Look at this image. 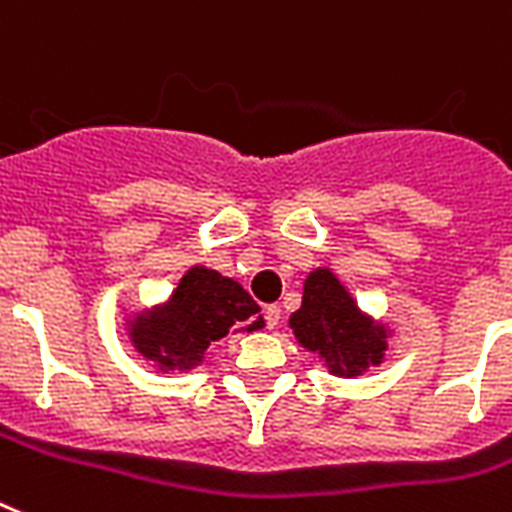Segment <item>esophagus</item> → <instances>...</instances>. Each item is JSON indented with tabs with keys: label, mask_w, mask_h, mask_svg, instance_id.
I'll use <instances>...</instances> for the list:
<instances>
[{
	"label": "esophagus",
	"mask_w": 512,
	"mask_h": 512,
	"mask_svg": "<svg viewBox=\"0 0 512 512\" xmlns=\"http://www.w3.org/2000/svg\"><path fill=\"white\" fill-rule=\"evenodd\" d=\"M280 320H282L280 306H267V309H264V322H267L269 330H275V327L280 325Z\"/></svg>",
	"instance_id": "1"
}]
</instances>
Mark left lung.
<instances>
[{
	"mask_svg": "<svg viewBox=\"0 0 512 512\" xmlns=\"http://www.w3.org/2000/svg\"><path fill=\"white\" fill-rule=\"evenodd\" d=\"M296 341L320 354L333 375L354 378L370 365H380L388 349V330L365 314L343 288V282L320 267L304 280L301 309L290 314Z\"/></svg>",
	"mask_w": 512,
	"mask_h": 512,
	"instance_id": "left-lung-1",
	"label": "left lung"
}]
</instances>
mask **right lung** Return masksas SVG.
<instances>
[{
    "instance_id": "obj_1",
    "label": "right lung",
    "mask_w": 512,
    "mask_h": 512,
    "mask_svg": "<svg viewBox=\"0 0 512 512\" xmlns=\"http://www.w3.org/2000/svg\"><path fill=\"white\" fill-rule=\"evenodd\" d=\"M259 327H264L259 304L240 282L216 269L192 267L169 301L129 320V338L161 370H192L203 362L208 346L230 330L251 333Z\"/></svg>"
}]
</instances>
